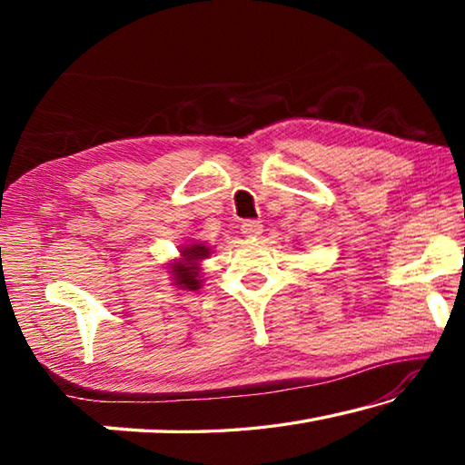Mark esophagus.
Listing matches in <instances>:
<instances>
[{"label":"esophagus","mask_w":465,"mask_h":465,"mask_svg":"<svg viewBox=\"0 0 465 465\" xmlns=\"http://www.w3.org/2000/svg\"><path fill=\"white\" fill-rule=\"evenodd\" d=\"M242 233L246 235V238H258V235L262 233V222H256V219H248V222H243L240 225Z\"/></svg>","instance_id":"34e87169"}]
</instances>
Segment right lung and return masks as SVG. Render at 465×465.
I'll return each instance as SVG.
<instances>
[{
  "label": "right lung",
  "instance_id": "obj_1",
  "mask_svg": "<svg viewBox=\"0 0 465 465\" xmlns=\"http://www.w3.org/2000/svg\"><path fill=\"white\" fill-rule=\"evenodd\" d=\"M211 246H204V243L193 242L186 243V246H180V258L170 264L172 279H174V285L183 289H201V261L209 258Z\"/></svg>",
  "mask_w": 465,
  "mask_h": 465
}]
</instances>
